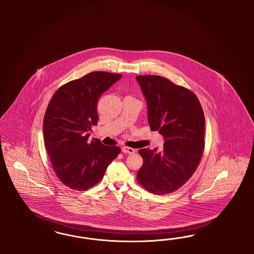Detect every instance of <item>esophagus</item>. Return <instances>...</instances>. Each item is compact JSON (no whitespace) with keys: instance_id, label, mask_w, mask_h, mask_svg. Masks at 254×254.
I'll use <instances>...</instances> for the list:
<instances>
[{"instance_id":"1","label":"esophagus","mask_w":254,"mask_h":254,"mask_svg":"<svg viewBox=\"0 0 254 254\" xmlns=\"http://www.w3.org/2000/svg\"><path fill=\"white\" fill-rule=\"evenodd\" d=\"M122 152L124 154H134V149L129 148V147H122Z\"/></svg>"}]
</instances>
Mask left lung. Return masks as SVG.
Returning a JSON list of instances; mask_svg holds the SVG:
<instances>
[{"label": "left lung", "mask_w": 254, "mask_h": 254, "mask_svg": "<svg viewBox=\"0 0 254 254\" xmlns=\"http://www.w3.org/2000/svg\"><path fill=\"white\" fill-rule=\"evenodd\" d=\"M147 102L148 123L165 142L157 149H140L143 159L137 180L149 192H175L192 177L204 150L205 116L196 96L157 75L136 77Z\"/></svg>", "instance_id": "1"}]
</instances>
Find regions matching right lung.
Segmentation results:
<instances>
[{
  "label": "right lung",
  "instance_id": "right-lung-1",
  "mask_svg": "<svg viewBox=\"0 0 254 254\" xmlns=\"http://www.w3.org/2000/svg\"><path fill=\"white\" fill-rule=\"evenodd\" d=\"M121 74L93 71L60 87L46 108L44 138L57 177L71 189L85 191L104 176L121 149L106 146L100 139L88 140L98 124L100 95Z\"/></svg>",
  "mask_w": 254,
  "mask_h": 254
}]
</instances>
